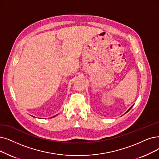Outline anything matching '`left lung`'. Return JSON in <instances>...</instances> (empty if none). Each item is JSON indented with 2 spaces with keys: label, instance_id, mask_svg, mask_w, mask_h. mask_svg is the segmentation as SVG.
<instances>
[{
  "label": "left lung",
  "instance_id": "obj_1",
  "mask_svg": "<svg viewBox=\"0 0 159 159\" xmlns=\"http://www.w3.org/2000/svg\"><path fill=\"white\" fill-rule=\"evenodd\" d=\"M132 106H131V107H130V109H129V110H128V111H126V112H128V111H129V110H130V109H131V108H132Z\"/></svg>",
  "mask_w": 159,
  "mask_h": 159
}]
</instances>
